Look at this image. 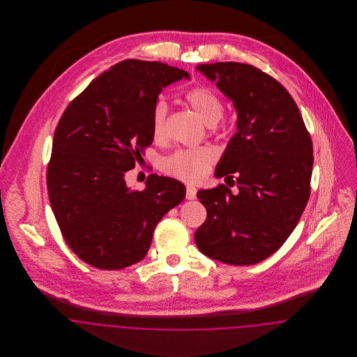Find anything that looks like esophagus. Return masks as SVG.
<instances>
[{
	"label": "esophagus",
	"instance_id": "1",
	"mask_svg": "<svg viewBox=\"0 0 357 357\" xmlns=\"http://www.w3.org/2000/svg\"><path fill=\"white\" fill-rule=\"evenodd\" d=\"M186 198L187 199H195L197 198V188L194 186L186 187Z\"/></svg>",
	"mask_w": 357,
	"mask_h": 357
}]
</instances>
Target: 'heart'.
Here are the masks:
<instances>
[{"label":"heart","instance_id":"b5f03b06","mask_svg":"<svg viewBox=\"0 0 357 357\" xmlns=\"http://www.w3.org/2000/svg\"><path fill=\"white\" fill-rule=\"evenodd\" d=\"M185 102L208 126L215 124L222 118V100L208 86H195L187 91ZM166 118L167 104L163 100L155 102L151 112V134L155 140H162L165 137ZM215 160L217 153L210 147L179 150L166 156L162 160L160 167L165 174L176 179L188 183H197L208 174Z\"/></svg>","mask_w":357,"mask_h":357}]
</instances>
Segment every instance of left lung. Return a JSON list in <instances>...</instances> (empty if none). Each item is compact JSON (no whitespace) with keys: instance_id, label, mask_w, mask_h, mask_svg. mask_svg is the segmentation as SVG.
Returning <instances> with one entry per match:
<instances>
[{"instance_id":"left-lung-1","label":"left lung","mask_w":357,"mask_h":357,"mask_svg":"<svg viewBox=\"0 0 357 357\" xmlns=\"http://www.w3.org/2000/svg\"><path fill=\"white\" fill-rule=\"evenodd\" d=\"M197 69L217 83L237 111V132L215 176L237 184L238 191L233 195L225 185L198 191L207 218L195 231V243L223 264L255 265L284 245L304 213L312 139L293 98L268 73L234 61Z\"/></svg>"}]
</instances>
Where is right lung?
Here are the masks:
<instances>
[{
    "mask_svg": "<svg viewBox=\"0 0 357 357\" xmlns=\"http://www.w3.org/2000/svg\"><path fill=\"white\" fill-rule=\"evenodd\" d=\"M183 77L186 70L163 63L120 61L70 102L56 127L47 171L52 210L70 250L93 268L142 261L158 222L185 199L176 179L151 174L143 191L124 179L153 143L162 88Z\"/></svg>",
    "mask_w": 357,
    "mask_h": 357,
    "instance_id": "obj_1",
    "label": "right lung"
}]
</instances>
